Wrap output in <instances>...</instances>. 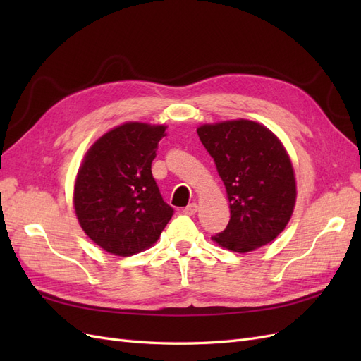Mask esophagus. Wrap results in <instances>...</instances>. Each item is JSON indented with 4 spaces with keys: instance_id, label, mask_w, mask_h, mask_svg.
Returning <instances> with one entry per match:
<instances>
[{
    "instance_id": "1",
    "label": "esophagus",
    "mask_w": 361,
    "mask_h": 361,
    "mask_svg": "<svg viewBox=\"0 0 361 361\" xmlns=\"http://www.w3.org/2000/svg\"><path fill=\"white\" fill-rule=\"evenodd\" d=\"M197 209H199L197 204H195V203H190V204L183 209V214H185V215H194L195 212H197Z\"/></svg>"
}]
</instances>
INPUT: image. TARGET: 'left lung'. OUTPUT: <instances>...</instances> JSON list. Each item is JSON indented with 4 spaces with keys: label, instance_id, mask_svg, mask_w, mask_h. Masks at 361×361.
I'll list each match as a JSON object with an SVG mask.
<instances>
[{
    "label": "left lung",
    "instance_id": "8db88e82",
    "mask_svg": "<svg viewBox=\"0 0 361 361\" xmlns=\"http://www.w3.org/2000/svg\"><path fill=\"white\" fill-rule=\"evenodd\" d=\"M224 182L231 221L212 241L236 253L267 245L290 220L297 183L281 141L264 125L227 120L197 129Z\"/></svg>",
    "mask_w": 361,
    "mask_h": 361
}]
</instances>
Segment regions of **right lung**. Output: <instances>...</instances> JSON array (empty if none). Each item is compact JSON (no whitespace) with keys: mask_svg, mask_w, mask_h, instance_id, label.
I'll list each match as a JSON object with an SVG mask.
<instances>
[{"mask_svg":"<svg viewBox=\"0 0 361 361\" xmlns=\"http://www.w3.org/2000/svg\"><path fill=\"white\" fill-rule=\"evenodd\" d=\"M166 137L164 125L128 122L87 152L76 176L73 206L94 244L116 256L154 245L173 215L152 176V161Z\"/></svg>","mask_w":361,"mask_h":361,"instance_id":"1","label":"right lung"}]
</instances>
